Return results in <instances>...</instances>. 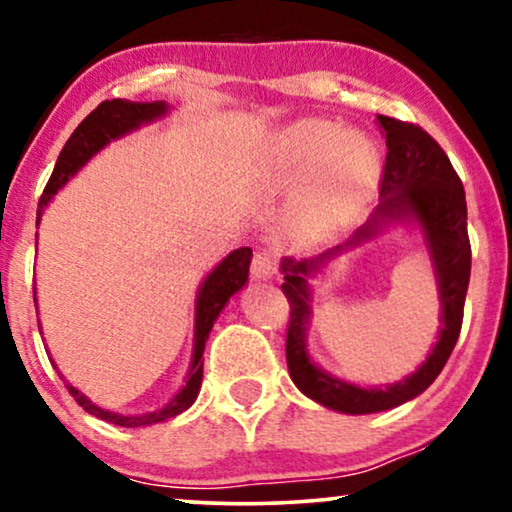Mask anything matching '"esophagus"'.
I'll list each match as a JSON object with an SVG mask.
<instances>
[{
    "label": "esophagus",
    "instance_id": "34e87169",
    "mask_svg": "<svg viewBox=\"0 0 512 512\" xmlns=\"http://www.w3.org/2000/svg\"><path fill=\"white\" fill-rule=\"evenodd\" d=\"M251 275L256 279H272L277 275V258L272 251H256L254 263H251Z\"/></svg>",
    "mask_w": 512,
    "mask_h": 512
}]
</instances>
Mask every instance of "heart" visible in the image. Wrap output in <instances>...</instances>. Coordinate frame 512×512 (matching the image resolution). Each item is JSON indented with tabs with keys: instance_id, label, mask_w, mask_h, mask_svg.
Returning a JSON list of instances; mask_svg holds the SVG:
<instances>
[{
	"instance_id": "heart-1",
	"label": "heart",
	"mask_w": 512,
	"mask_h": 512,
	"mask_svg": "<svg viewBox=\"0 0 512 512\" xmlns=\"http://www.w3.org/2000/svg\"><path fill=\"white\" fill-rule=\"evenodd\" d=\"M377 177V153L359 132L307 118L272 139L265 191L305 186L303 214L317 226H338L359 212Z\"/></svg>"
}]
</instances>
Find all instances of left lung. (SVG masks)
<instances>
[{
    "instance_id": "1",
    "label": "left lung",
    "mask_w": 512,
    "mask_h": 512,
    "mask_svg": "<svg viewBox=\"0 0 512 512\" xmlns=\"http://www.w3.org/2000/svg\"><path fill=\"white\" fill-rule=\"evenodd\" d=\"M377 123H380L382 135L387 137V160H384L380 181L382 202L377 205L375 214L340 247L310 261H293V258L282 261V291L291 305L289 333H286V363H289L291 380L312 401L321 403L324 408L347 412V415H368V412L396 408L431 387L457 345L461 321H464L468 279H471L466 193L450 158L445 156L436 139L415 123L398 121L391 116H377ZM410 218L423 228L437 270L441 309L444 310L439 342L423 366L405 381L384 390L356 388L314 367L306 354L304 328L311 313L306 279L340 250L372 239L387 222Z\"/></svg>"
}]
</instances>
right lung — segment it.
I'll return each instance as SVG.
<instances>
[{"mask_svg":"<svg viewBox=\"0 0 512 512\" xmlns=\"http://www.w3.org/2000/svg\"><path fill=\"white\" fill-rule=\"evenodd\" d=\"M165 114H167L165 102H128V100H107L97 109L90 111V114L79 123V128L72 132V137L67 139V144L62 146L58 163H55L51 179H48L44 195H41L39 200V212H37L39 219L53 195L58 193L60 188L65 186L67 181L72 179L97 151H102L111 139L128 135V132L137 130L139 125L156 121V118ZM249 263H251L249 247L230 251V254L223 258L212 272H209L205 282H202L198 291V300H195V340H193L191 370H188L184 387L174 394V398L165 405V408L144 412V415H118V412L104 410L93 401H88V396H83L79 389H74L72 384H67L69 394L74 396V401L79 403L83 410L90 412V415L100 417L104 422L128 426V429L165 422V419L177 417L184 410L191 408L195 398H198V391L202 384V352H205L209 331H212L216 317H219L223 307H226L230 296L247 284ZM34 305H37V298H34Z\"/></svg>","mask_w":512,"mask_h":512,"instance_id":"obj_1","label":"right lung"}]
</instances>
